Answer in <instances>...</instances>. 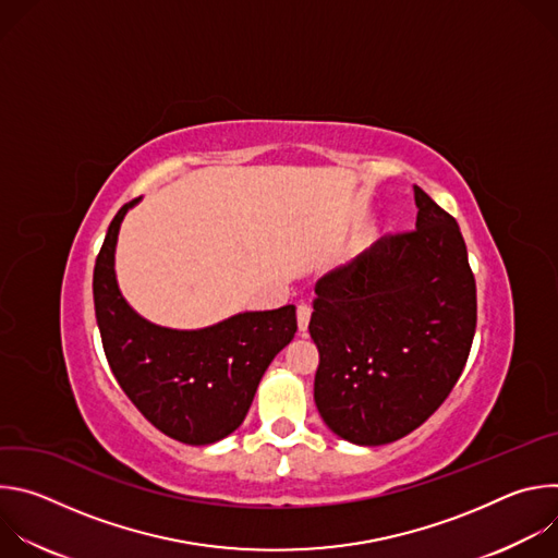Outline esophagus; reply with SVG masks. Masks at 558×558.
<instances>
[{
	"label": "esophagus",
	"instance_id": "obj_1",
	"mask_svg": "<svg viewBox=\"0 0 558 558\" xmlns=\"http://www.w3.org/2000/svg\"><path fill=\"white\" fill-rule=\"evenodd\" d=\"M311 320V308L306 304H298V331L304 333Z\"/></svg>",
	"mask_w": 558,
	"mask_h": 558
}]
</instances>
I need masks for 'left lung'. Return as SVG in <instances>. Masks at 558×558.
I'll return each mask as SVG.
<instances>
[{
	"label": "left lung",
	"instance_id": "1",
	"mask_svg": "<svg viewBox=\"0 0 558 558\" xmlns=\"http://www.w3.org/2000/svg\"><path fill=\"white\" fill-rule=\"evenodd\" d=\"M415 231L384 235L315 284L313 400L357 446L422 426L457 384L476 327V287L457 220L415 185Z\"/></svg>",
	"mask_w": 558,
	"mask_h": 558
}]
</instances>
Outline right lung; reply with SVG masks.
Returning a JSON list of instances; mask_svg holds the SVG:
<instances>
[{"mask_svg":"<svg viewBox=\"0 0 558 558\" xmlns=\"http://www.w3.org/2000/svg\"><path fill=\"white\" fill-rule=\"evenodd\" d=\"M138 201L117 211L95 265L104 351L119 386L147 422L177 441L207 446L247 417L267 366L298 331L295 306L235 313L196 331L147 323L121 295L114 271L121 222Z\"/></svg>","mask_w":558,"mask_h":558,"instance_id":"obj_1","label":"right lung"}]
</instances>
